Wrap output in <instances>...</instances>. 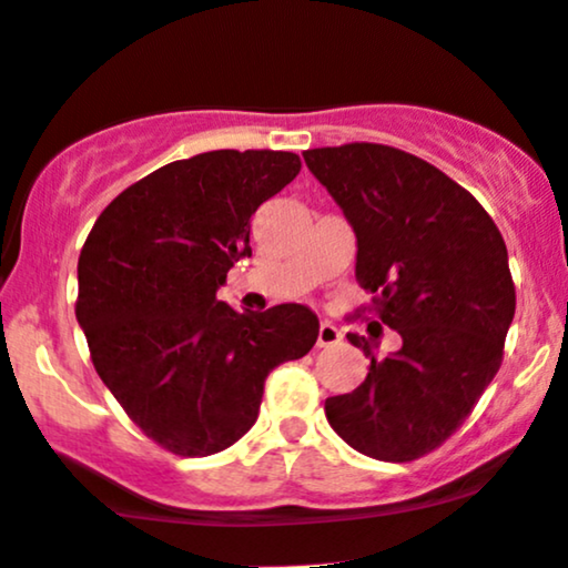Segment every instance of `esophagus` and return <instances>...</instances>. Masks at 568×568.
Segmentation results:
<instances>
[{"mask_svg":"<svg viewBox=\"0 0 568 568\" xmlns=\"http://www.w3.org/2000/svg\"><path fill=\"white\" fill-rule=\"evenodd\" d=\"M342 342V332L334 326V323H321L317 328V347H334Z\"/></svg>","mask_w":568,"mask_h":568,"instance_id":"obj_1","label":"esophagus"}]
</instances>
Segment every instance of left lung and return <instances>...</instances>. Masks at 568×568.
Returning a JSON list of instances; mask_svg holds the SVG:
<instances>
[{"mask_svg": "<svg viewBox=\"0 0 568 568\" xmlns=\"http://www.w3.org/2000/svg\"><path fill=\"white\" fill-rule=\"evenodd\" d=\"M351 221L355 280L383 326L402 336L377 361L364 336L347 334L372 361L353 390L326 398L332 428L377 460L423 458L458 432L496 377L515 317L507 245L494 217L428 161L377 142L304 153ZM372 326V323H369Z\"/></svg>", "mask_w": 568, "mask_h": 568, "instance_id": "8db88e82", "label": "left lung"}]
</instances>
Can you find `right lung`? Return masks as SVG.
<instances>
[{
  "label": "right lung",
  "mask_w": 568,
  "mask_h": 568,
  "mask_svg": "<svg viewBox=\"0 0 568 568\" xmlns=\"http://www.w3.org/2000/svg\"><path fill=\"white\" fill-rule=\"evenodd\" d=\"M302 170L285 151H210L136 180L102 210L78 258L74 315L97 375L142 434L202 458L242 439L274 366L313 351L302 304L217 302L251 255V217Z\"/></svg>",
  "instance_id": "1"
}]
</instances>
